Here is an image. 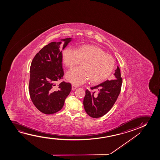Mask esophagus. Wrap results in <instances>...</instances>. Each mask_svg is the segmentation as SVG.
<instances>
[{"mask_svg":"<svg viewBox=\"0 0 160 160\" xmlns=\"http://www.w3.org/2000/svg\"><path fill=\"white\" fill-rule=\"evenodd\" d=\"M72 91H74V90H75V89H76V88H77V86L75 85H74V84H72Z\"/></svg>","mask_w":160,"mask_h":160,"instance_id":"esophagus-1","label":"esophagus"}]
</instances>
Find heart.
<instances>
[{
  "label": "heart",
  "instance_id": "obj_1",
  "mask_svg": "<svg viewBox=\"0 0 160 160\" xmlns=\"http://www.w3.org/2000/svg\"><path fill=\"white\" fill-rule=\"evenodd\" d=\"M62 59L68 68L78 65L66 74V79L75 85L84 83L88 79L92 83L105 80L111 74L115 66L112 57L101 48L91 45H83L75 50L67 48L62 52Z\"/></svg>",
  "mask_w": 160,
  "mask_h": 160
}]
</instances>
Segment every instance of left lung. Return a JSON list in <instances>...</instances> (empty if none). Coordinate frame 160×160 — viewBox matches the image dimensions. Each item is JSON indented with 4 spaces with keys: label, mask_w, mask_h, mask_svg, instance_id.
Instances as JSON below:
<instances>
[{
    "label": "left lung",
    "mask_w": 160,
    "mask_h": 160,
    "mask_svg": "<svg viewBox=\"0 0 160 160\" xmlns=\"http://www.w3.org/2000/svg\"><path fill=\"white\" fill-rule=\"evenodd\" d=\"M114 80H108L91 88L95 92L86 90L83 99V107L86 112L93 118H98L107 114L115 103L120 94L122 83L120 68L118 66L115 70Z\"/></svg>",
    "instance_id": "left-lung-1"
}]
</instances>
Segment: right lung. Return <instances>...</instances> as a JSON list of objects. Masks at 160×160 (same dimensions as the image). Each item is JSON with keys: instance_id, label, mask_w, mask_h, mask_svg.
Segmentation results:
<instances>
[{"instance_id": "add662e5", "label": "right lung", "mask_w": 160, "mask_h": 160, "mask_svg": "<svg viewBox=\"0 0 160 160\" xmlns=\"http://www.w3.org/2000/svg\"><path fill=\"white\" fill-rule=\"evenodd\" d=\"M64 42L62 49L72 41V38L61 40ZM62 42H51L37 53L32 62L30 68L29 91L35 107L45 114H52L63 107L64 101L70 93L72 85L62 81Z\"/></svg>"}]
</instances>
